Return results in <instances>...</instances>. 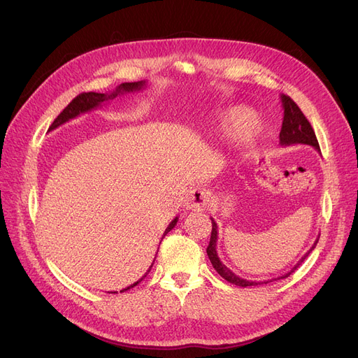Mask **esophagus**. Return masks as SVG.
Wrapping results in <instances>:
<instances>
[{
	"label": "esophagus",
	"instance_id": "esophagus-1",
	"mask_svg": "<svg viewBox=\"0 0 358 358\" xmlns=\"http://www.w3.org/2000/svg\"><path fill=\"white\" fill-rule=\"evenodd\" d=\"M209 191L204 188H194L192 191H189V196L187 199V209L192 210V212H201L209 204Z\"/></svg>",
	"mask_w": 358,
	"mask_h": 358
}]
</instances>
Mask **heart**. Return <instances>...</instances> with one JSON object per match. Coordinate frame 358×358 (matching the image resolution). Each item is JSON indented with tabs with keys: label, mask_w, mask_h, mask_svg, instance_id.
Returning <instances> with one entry per match:
<instances>
[{
	"label": "heart",
	"mask_w": 358,
	"mask_h": 358,
	"mask_svg": "<svg viewBox=\"0 0 358 358\" xmlns=\"http://www.w3.org/2000/svg\"><path fill=\"white\" fill-rule=\"evenodd\" d=\"M220 128L225 133L236 131V137L242 145L252 143L259 134V127L251 110L245 107H229L218 117Z\"/></svg>",
	"instance_id": "obj_1"
}]
</instances>
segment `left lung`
Here are the masks:
<instances>
[{
    "mask_svg": "<svg viewBox=\"0 0 358 358\" xmlns=\"http://www.w3.org/2000/svg\"><path fill=\"white\" fill-rule=\"evenodd\" d=\"M280 101H282V109H284V121H282V128H280V133H279V143L282 145V146L309 145L312 148H315L318 152H320V145H318L315 131H313V128L309 124L306 116L303 115V112L299 109V106L294 101H292L288 95H284V94L280 95ZM216 242H218V225H216V222L212 220L210 242H209L208 249H206V252H208V257L210 259L213 268L225 280H229L230 284L239 285V287H252V285H262V284H267V282H273V280H278V279L288 278L301 264L303 259H305L309 255V252L312 251V249L317 246L318 239L315 241V243L312 245V248L309 249V251L301 257L300 262L289 270L288 273H285L282 276L273 278V279H268V280H246V279L239 278L236 273H233L231 270L227 267L225 264H222V262L220 259L218 252H216Z\"/></svg>",
    "mask_w": 358,
    "mask_h": 358,
    "instance_id": "8db88e82",
    "label": "left lung"
}]
</instances>
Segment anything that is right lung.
Listing matches in <instances>:
<instances>
[{
  "label": "right lung",
  "instance_id": "add662e5",
  "mask_svg": "<svg viewBox=\"0 0 358 358\" xmlns=\"http://www.w3.org/2000/svg\"><path fill=\"white\" fill-rule=\"evenodd\" d=\"M145 86H146V82H145V80H140V82H125V83L117 85L113 91L106 92V94H100V92H82V94H79L78 96H76V99L66 107V109H64V110L58 115V117L55 119V121H53V124L49 127V129H55L57 127H59V125H62V124H66L67 121H70V119H73V117H76V116H79V115H82V113L90 112V110H92V109H96V107L101 106V104L106 103V101L115 100L116 96H119V95L142 91V90L145 88ZM178 220H179V218L176 216V218L169 224V227H167L166 231H164V236H166L169 231L173 230V227L176 225ZM164 236H162L161 239H164ZM159 243H161V242H159ZM154 262H155V259H154ZM152 266H154V263L150 264V267H152ZM150 267H149L148 272H150ZM148 272L145 273V276L140 278V279L137 280V282H134L133 285H129V287L124 288L122 291H127V289H129V288L136 287L138 282H142L143 278H146ZM122 291H121V292H122Z\"/></svg>",
  "mask_w": 358,
  "mask_h": 358
}]
</instances>
